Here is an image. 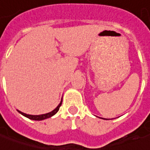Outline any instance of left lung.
<instances>
[{"label": "left lung", "instance_id": "1", "mask_svg": "<svg viewBox=\"0 0 150 150\" xmlns=\"http://www.w3.org/2000/svg\"><path fill=\"white\" fill-rule=\"evenodd\" d=\"M101 119H103V120H108V119H104V118H101Z\"/></svg>", "mask_w": 150, "mask_h": 150}]
</instances>
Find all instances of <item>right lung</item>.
I'll use <instances>...</instances> for the list:
<instances>
[{
    "label": "right lung",
    "instance_id": "1",
    "mask_svg": "<svg viewBox=\"0 0 150 150\" xmlns=\"http://www.w3.org/2000/svg\"><path fill=\"white\" fill-rule=\"evenodd\" d=\"M61 104H62V100L60 102V103L58 104L57 106V108H55L54 110H52V111H51V112H49V113H47V114H43V115H28V114H25V113H23L21 111H19V110H18V113H20L23 116H25V117H27V118H29V119L33 120H46V119H48L50 117H52V116H53L56 113H57L58 110H59V108H60V106H61Z\"/></svg>",
    "mask_w": 150,
    "mask_h": 150
}]
</instances>
